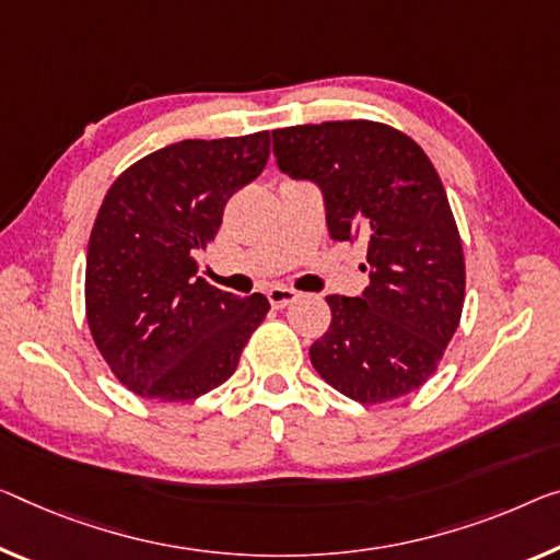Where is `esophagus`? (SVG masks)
I'll use <instances>...</instances> for the list:
<instances>
[{"mask_svg": "<svg viewBox=\"0 0 560 560\" xmlns=\"http://www.w3.org/2000/svg\"><path fill=\"white\" fill-rule=\"evenodd\" d=\"M268 300H270V305H272L275 310H282V307H288L290 303H295L298 292L290 290V288L275 285V288L268 290Z\"/></svg>", "mask_w": 560, "mask_h": 560, "instance_id": "1", "label": "esophagus"}]
</instances>
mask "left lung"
Returning <instances> with one entry per match:
<instances>
[{
    "label": "left lung",
    "mask_w": 560,
    "mask_h": 560,
    "mask_svg": "<svg viewBox=\"0 0 560 560\" xmlns=\"http://www.w3.org/2000/svg\"><path fill=\"white\" fill-rule=\"evenodd\" d=\"M280 172L317 185L332 240H363L370 285L328 295L317 375L358 402L418 390L458 330L466 262L448 195L408 135L368 119L272 130Z\"/></svg>",
    "instance_id": "left-lung-1"
}]
</instances>
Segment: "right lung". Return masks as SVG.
I'll return each mask as SVG.
<instances>
[{
	"mask_svg": "<svg viewBox=\"0 0 560 560\" xmlns=\"http://www.w3.org/2000/svg\"><path fill=\"white\" fill-rule=\"evenodd\" d=\"M270 135L183 140L127 167L94 220L84 303L112 373L152 400H195L235 373L268 315L197 278L232 192L265 170Z\"/></svg>",
	"mask_w": 560,
	"mask_h": 560,
	"instance_id": "add662e5",
	"label": "right lung"
}]
</instances>
